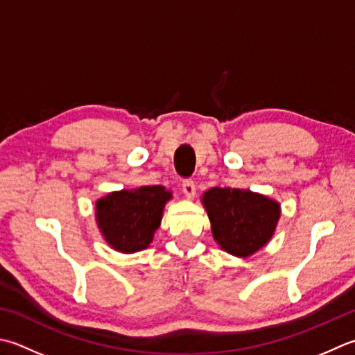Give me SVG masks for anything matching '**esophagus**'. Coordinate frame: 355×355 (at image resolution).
Returning <instances> with one entry per match:
<instances>
[{"label": "esophagus", "instance_id": "1", "mask_svg": "<svg viewBox=\"0 0 355 355\" xmlns=\"http://www.w3.org/2000/svg\"><path fill=\"white\" fill-rule=\"evenodd\" d=\"M182 189L184 192L186 198H193V197H196L197 187H196V183H193L192 180H184L183 184H182Z\"/></svg>", "mask_w": 355, "mask_h": 355}]
</instances>
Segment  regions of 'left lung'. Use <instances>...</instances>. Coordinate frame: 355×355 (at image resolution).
<instances>
[{"instance_id":"obj_1","label":"left lung","mask_w":355,"mask_h":355,"mask_svg":"<svg viewBox=\"0 0 355 355\" xmlns=\"http://www.w3.org/2000/svg\"><path fill=\"white\" fill-rule=\"evenodd\" d=\"M211 220L214 240L227 254H255L274 235L280 205L261 193L235 187H212L201 198Z\"/></svg>"}]
</instances>
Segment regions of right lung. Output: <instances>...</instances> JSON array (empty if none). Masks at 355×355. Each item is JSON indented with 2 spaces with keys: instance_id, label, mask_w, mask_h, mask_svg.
<instances>
[{
  "instance_id": "obj_1",
  "label": "right lung",
  "mask_w": 355,
  "mask_h": 355,
  "mask_svg": "<svg viewBox=\"0 0 355 355\" xmlns=\"http://www.w3.org/2000/svg\"><path fill=\"white\" fill-rule=\"evenodd\" d=\"M172 192L163 186L110 192L96 201V225L115 251L132 254L148 248L162 223Z\"/></svg>"
}]
</instances>
